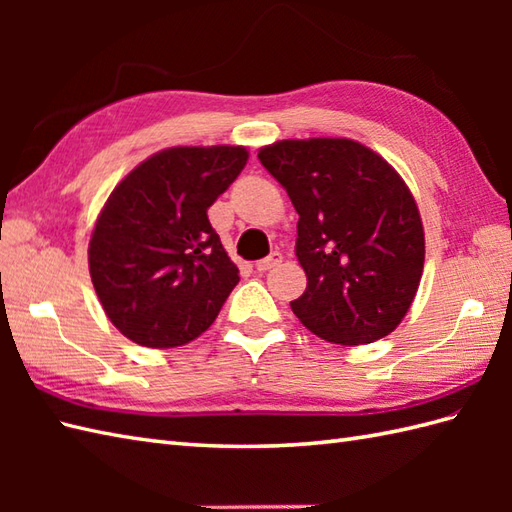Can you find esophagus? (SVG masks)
<instances>
[{
    "label": "esophagus",
    "mask_w": 512,
    "mask_h": 512,
    "mask_svg": "<svg viewBox=\"0 0 512 512\" xmlns=\"http://www.w3.org/2000/svg\"><path fill=\"white\" fill-rule=\"evenodd\" d=\"M279 264H281V253H279V250H273V253H270L268 257L259 259V262L255 264V270H257V273H266V270L275 268Z\"/></svg>",
    "instance_id": "1"
}]
</instances>
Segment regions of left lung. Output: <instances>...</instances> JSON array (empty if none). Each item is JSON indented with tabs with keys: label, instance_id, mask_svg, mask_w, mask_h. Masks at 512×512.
Returning a JSON list of instances; mask_svg holds the SVG:
<instances>
[{
	"label": "left lung",
	"instance_id": "obj_1",
	"mask_svg": "<svg viewBox=\"0 0 512 512\" xmlns=\"http://www.w3.org/2000/svg\"><path fill=\"white\" fill-rule=\"evenodd\" d=\"M299 213L308 286L292 312L321 339L363 345L405 317L422 277L416 200L387 162L350 138L279 140L257 154Z\"/></svg>",
	"mask_w": 512,
	"mask_h": 512
}]
</instances>
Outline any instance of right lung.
I'll return each mask as SVG.
<instances>
[{
    "instance_id": "obj_1",
    "label": "right lung",
    "mask_w": 512,
    "mask_h": 512,
    "mask_svg": "<svg viewBox=\"0 0 512 512\" xmlns=\"http://www.w3.org/2000/svg\"><path fill=\"white\" fill-rule=\"evenodd\" d=\"M248 160L244 147H171L107 198L90 239V275L129 341L176 347L200 336L239 281L209 206Z\"/></svg>"
}]
</instances>
